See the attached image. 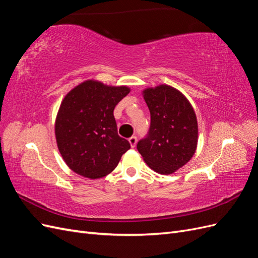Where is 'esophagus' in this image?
<instances>
[{
    "label": "esophagus",
    "mask_w": 258,
    "mask_h": 258,
    "mask_svg": "<svg viewBox=\"0 0 258 258\" xmlns=\"http://www.w3.org/2000/svg\"><path fill=\"white\" fill-rule=\"evenodd\" d=\"M137 141H138V138L136 136H132L131 138H129V143H130L131 147H136Z\"/></svg>",
    "instance_id": "esophagus-1"
}]
</instances>
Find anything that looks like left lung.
<instances>
[{
  "instance_id": "1",
  "label": "left lung",
  "mask_w": 258,
  "mask_h": 258,
  "mask_svg": "<svg viewBox=\"0 0 258 258\" xmlns=\"http://www.w3.org/2000/svg\"><path fill=\"white\" fill-rule=\"evenodd\" d=\"M143 96L151 113V126L137 148L156 172L173 173L196 152V114L188 100L171 86L145 89Z\"/></svg>"
}]
</instances>
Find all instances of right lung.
<instances>
[{
  "instance_id": "add662e5",
  "label": "right lung",
  "mask_w": 258,
  "mask_h": 258,
  "mask_svg": "<svg viewBox=\"0 0 258 258\" xmlns=\"http://www.w3.org/2000/svg\"><path fill=\"white\" fill-rule=\"evenodd\" d=\"M130 89L86 81L64 97L56 119L59 152L70 169L85 177L111 173L130 148L118 136L114 108Z\"/></svg>"
}]
</instances>
